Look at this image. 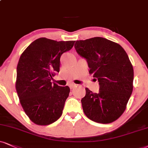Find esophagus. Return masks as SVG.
Wrapping results in <instances>:
<instances>
[{"mask_svg":"<svg viewBox=\"0 0 148 148\" xmlns=\"http://www.w3.org/2000/svg\"><path fill=\"white\" fill-rule=\"evenodd\" d=\"M77 84H70V88L71 89H73V88H75V87L77 86Z\"/></svg>","mask_w":148,"mask_h":148,"instance_id":"34e87169","label":"esophagus"}]
</instances>
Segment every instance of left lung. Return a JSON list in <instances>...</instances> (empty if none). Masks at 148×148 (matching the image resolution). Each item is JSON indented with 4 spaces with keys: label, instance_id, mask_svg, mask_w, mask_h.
<instances>
[{
    "label": "left lung",
    "instance_id": "left-lung-1",
    "mask_svg": "<svg viewBox=\"0 0 148 148\" xmlns=\"http://www.w3.org/2000/svg\"><path fill=\"white\" fill-rule=\"evenodd\" d=\"M77 53L86 59L89 73L98 79L99 91L86 88L81 100L86 116L100 123H110L122 115L133 90L134 70L121 45L95 37L75 44Z\"/></svg>",
    "mask_w": 148,
    "mask_h": 148
}]
</instances>
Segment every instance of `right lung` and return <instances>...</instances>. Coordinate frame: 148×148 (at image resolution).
<instances>
[{
	"instance_id": "right-lung-1",
	"label": "right lung",
	"mask_w": 148,
	"mask_h": 148,
	"mask_svg": "<svg viewBox=\"0 0 148 148\" xmlns=\"http://www.w3.org/2000/svg\"><path fill=\"white\" fill-rule=\"evenodd\" d=\"M75 42L38 38L20 57L16 89L24 111L36 124L49 125L62 114L70 88L51 80L60 71L61 56L73 48Z\"/></svg>"
}]
</instances>
